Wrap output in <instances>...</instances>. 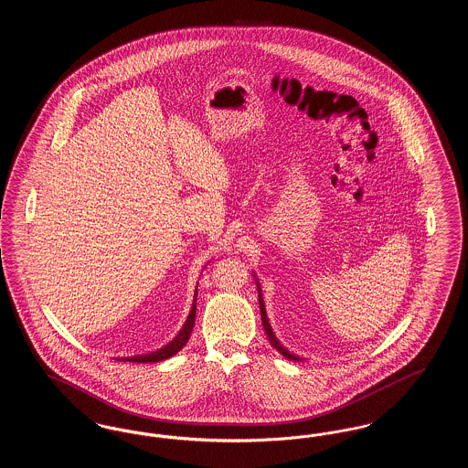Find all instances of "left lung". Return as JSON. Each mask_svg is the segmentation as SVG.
Here are the masks:
<instances>
[{
	"label": "left lung",
	"instance_id": "8db88e82",
	"mask_svg": "<svg viewBox=\"0 0 468 468\" xmlns=\"http://www.w3.org/2000/svg\"><path fill=\"white\" fill-rule=\"evenodd\" d=\"M256 277V275H254ZM256 286H258V296H260V309H261V321H263V328H265V332L268 335V340H270V344H271V347H275L281 355L284 357H288L291 361H302V357L296 356V355H291L290 351L279 342V338L275 336L273 334V330H271V326H270V323H268L267 311H265V303H263V296H261V286H260V282H258V279H256Z\"/></svg>",
	"mask_w": 468,
	"mask_h": 468
}]
</instances>
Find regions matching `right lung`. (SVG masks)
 <instances>
[{
	"mask_svg": "<svg viewBox=\"0 0 468 468\" xmlns=\"http://www.w3.org/2000/svg\"><path fill=\"white\" fill-rule=\"evenodd\" d=\"M198 288V286H197ZM197 294L198 290L195 291V300H193V307L191 312L182 326V330L178 332L177 336L168 342L165 347L157 349L154 353H149V355H140V356L122 357L124 361H134V363H157V361H163V359H168V357L177 355L178 351L187 344L191 332H193V326H195V317H197Z\"/></svg>",
	"mask_w": 468,
	"mask_h": 468,
	"instance_id": "1",
	"label": "right lung"
}]
</instances>
